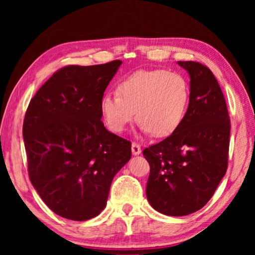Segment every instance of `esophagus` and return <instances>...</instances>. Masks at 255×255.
<instances>
[{"instance_id": "esophagus-1", "label": "esophagus", "mask_w": 255, "mask_h": 255, "mask_svg": "<svg viewBox=\"0 0 255 255\" xmlns=\"http://www.w3.org/2000/svg\"><path fill=\"white\" fill-rule=\"evenodd\" d=\"M140 152H141L140 146L138 145L137 143H132V144H131V153H132L133 155H139Z\"/></svg>"}]
</instances>
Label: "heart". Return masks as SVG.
Returning a JSON list of instances; mask_svg holds the SVG:
<instances>
[{
    "label": "heart",
    "instance_id": "1",
    "mask_svg": "<svg viewBox=\"0 0 255 255\" xmlns=\"http://www.w3.org/2000/svg\"><path fill=\"white\" fill-rule=\"evenodd\" d=\"M118 93L101 100L103 119L112 131L123 132L138 118L144 133L162 138L182 124L189 101L187 81L165 70L137 71L118 84Z\"/></svg>",
    "mask_w": 255,
    "mask_h": 255
}]
</instances>
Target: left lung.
<instances>
[{"instance_id":"8db88e82","label":"left lung","mask_w":255,"mask_h":255,"mask_svg":"<svg viewBox=\"0 0 255 255\" xmlns=\"http://www.w3.org/2000/svg\"><path fill=\"white\" fill-rule=\"evenodd\" d=\"M190 75V99L182 124L165 139L145 148L150 171L147 200L167 216L201 209L225 175L231 120L225 98L208 67L178 62Z\"/></svg>"}]
</instances>
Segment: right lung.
<instances>
[{"instance_id":"right-lung-1","label":"right lung","mask_w":255,"mask_h":255,"mask_svg":"<svg viewBox=\"0 0 255 255\" xmlns=\"http://www.w3.org/2000/svg\"><path fill=\"white\" fill-rule=\"evenodd\" d=\"M122 63L62 67L25 111L29 178L60 217L82 222L100 214L112 179L131 157L130 141L101 122L103 93Z\"/></svg>"}]
</instances>
